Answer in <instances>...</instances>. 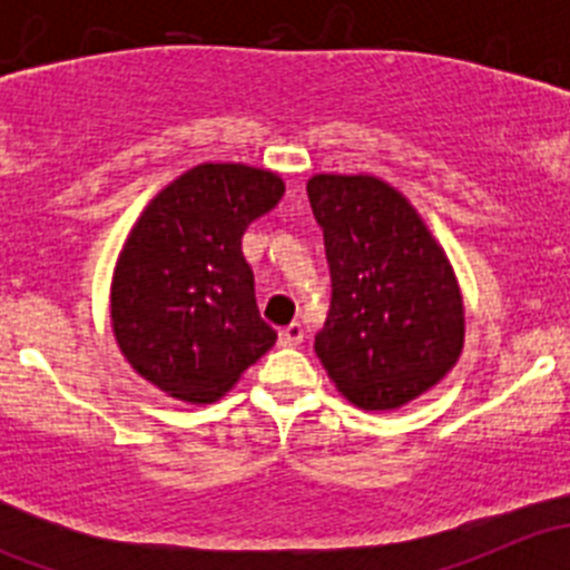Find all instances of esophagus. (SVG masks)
Returning a JSON list of instances; mask_svg holds the SVG:
<instances>
[{
  "label": "esophagus",
  "mask_w": 570,
  "mask_h": 570,
  "mask_svg": "<svg viewBox=\"0 0 570 570\" xmlns=\"http://www.w3.org/2000/svg\"><path fill=\"white\" fill-rule=\"evenodd\" d=\"M301 342H303V325H301V322H292V325L281 327V333H278L281 347H297Z\"/></svg>",
  "instance_id": "1"
}]
</instances>
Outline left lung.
<instances>
[{
  "mask_svg": "<svg viewBox=\"0 0 570 570\" xmlns=\"http://www.w3.org/2000/svg\"><path fill=\"white\" fill-rule=\"evenodd\" d=\"M306 189L333 286L314 350L353 405L394 411L461 358V286L444 248L392 184L317 174Z\"/></svg>",
  "mask_w": 570,
  "mask_h": 570,
  "instance_id": "obj_1",
  "label": "left lung"
}]
</instances>
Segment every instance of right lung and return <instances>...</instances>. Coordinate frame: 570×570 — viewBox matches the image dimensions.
Here are the masks:
<instances>
[{
    "label": "right lung",
    "instance_id": "right-lung-1",
    "mask_svg": "<svg viewBox=\"0 0 570 570\" xmlns=\"http://www.w3.org/2000/svg\"><path fill=\"white\" fill-rule=\"evenodd\" d=\"M281 195L273 170L204 163L142 209L109 289L115 342L137 375L200 405L273 347L278 333L258 317L243 234Z\"/></svg>",
    "mask_w": 570,
    "mask_h": 570
}]
</instances>
